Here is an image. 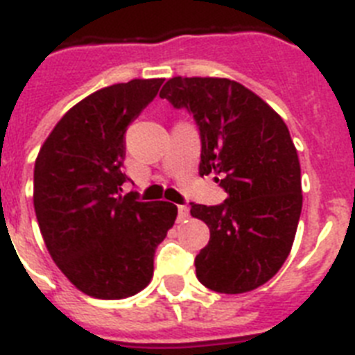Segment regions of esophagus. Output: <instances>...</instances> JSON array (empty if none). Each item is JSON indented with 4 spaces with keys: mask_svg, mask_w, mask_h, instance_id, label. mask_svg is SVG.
Masks as SVG:
<instances>
[{
    "mask_svg": "<svg viewBox=\"0 0 355 355\" xmlns=\"http://www.w3.org/2000/svg\"><path fill=\"white\" fill-rule=\"evenodd\" d=\"M188 216H190V209H188V206L184 205L178 206V218H180V220H184V218H188Z\"/></svg>",
    "mask_w": 355,
    "mask_h": 355,
    "instance_id": "1",
    "label": "esophagus"
}]
</instances>
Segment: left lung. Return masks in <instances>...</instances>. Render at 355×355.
<instances>
[{
  "instance_id": "8db88e82",
  "label": "left lung",
  "mask_w": 355,
  "mask_h": 355,
  "mask_svg": "<svg viewBox=\"0 0 355 355\" xmlns=\"http://www.w3.org/2000/svg\"><path fill=\"white\" fill-rule=\"evenodd\" d=\"M162 99L193 115L200 135L199 174H215L222 205H193L209 227L196 274L218 293H245L286 261L302 209L300 163L286 124L243 85L227 78H181Z\"/></svg>"
}]
</instances>
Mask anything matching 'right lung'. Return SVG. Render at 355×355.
<instances>
[{
  "label": "right lung",
  "mask_w": 355,
  "mask_h": 355,
  "mask_svg": "<svg viewBox=\"0 0 355 355\" xmlns=\"http://www.w3.org/2000/svg\"><path fill=\"white\" fill-rule=\"evenodd\" d=\"M163 80H131L72 106L40 147L33 206L53 261L83 293L126 299L150 283L156 247L174 225L172 202L122 193L124 135Z\"/></svg>",
  "instance_id": "1"
}]
</instances>
